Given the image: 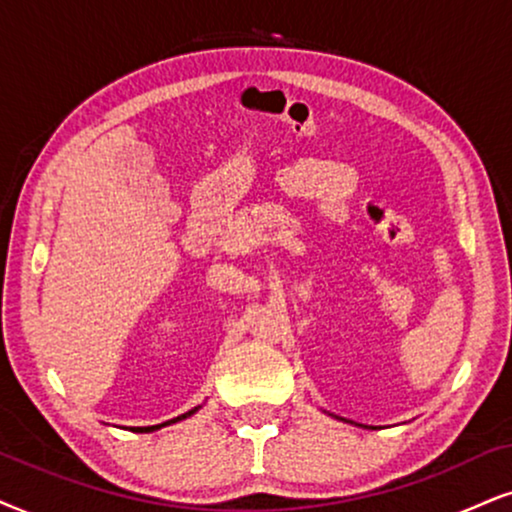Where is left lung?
Instances as JSON below:
<instances>
[{"label": "left lung", "mask_w": 512, "mask_h": 512, "mask_svg": "<svg viewBox=\"0 0 512 512\" xmlns=\"http://www.w3.org/2000/svg\"><path fill=\"white\" fill-rule=\"evenodd\" d=\"M335 418H338V416H335ZM338 420H342V418H338Z\"/></svg>", "instance_id": "obj_1"}]
</instances>
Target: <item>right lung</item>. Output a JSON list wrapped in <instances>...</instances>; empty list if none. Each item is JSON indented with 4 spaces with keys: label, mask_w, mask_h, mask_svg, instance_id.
<instances>
[{
    "label": "right lung",
    "mask_w": 512,
    "mask_h": 512,
    "mask_svg": "<svg viewBox=\"0 0 512 512\" xmlns=\"http://www.w3.org/2000/svg\"><path fill=\"white\" fill-rule=\"evenodd\" d=\"M198 409H200V406H196V409H191L189 413H181V416H177V418H172V420H167V423H160V425H148V428H132V432H155V430L165 428V425H170V423H179V420H184V418H189V416H193V413H196Z\"/></svg>",
    "instance_id": "1"
}]
</instances>
